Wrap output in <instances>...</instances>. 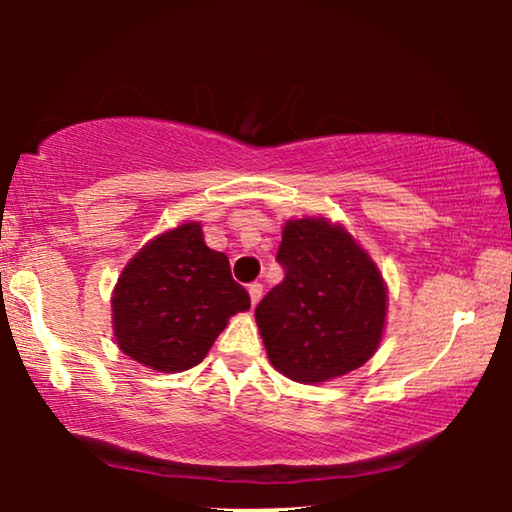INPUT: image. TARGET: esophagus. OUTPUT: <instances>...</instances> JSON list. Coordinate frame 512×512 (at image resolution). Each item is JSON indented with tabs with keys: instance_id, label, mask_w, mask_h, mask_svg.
<instances>
[{
	"instance_id": "34e87169",
	"label": "esophagus",
	"mask_w": 512,
	"mask_h": 512,
	"mask_svg": "<svg viewBox=\"0 0 512 512\" xmlns=\"http://www.w3.org/2000/svg\"><path fill=\"white\" fill-rule=\"evenodd\" d=\"M249 296H251V305H258V300L263 296V284H249Z\"/></svg>"
}]
</instances>
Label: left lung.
<instances>
[{
    "mask_svg": "<svg viewBox=\"0 0 512 512\" xmlns=\"http://www.w3.org/2000/svg\"><path fill=\"white\" fill-rule=\"evenodd\" d=\"M277 261L286 272L256 307L265 352L300 384L335 380L361 368L387 326V284L345 226L326 216L289 219Z\"/></svg>",
    "mask_w": 512,
    "mask_h": 512,
    "instance_id": "left-lung-1",
    "label": "left lung"
}]
</instances>
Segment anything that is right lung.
<instances>
[{
  "label": "right lung",
  "mask_w": 512,
  "mask_h": 512,
  "mask_svg": "<svg viewBox=\"0 0 512 512\" xmlns=\"http://www.w3.org/2000/svg\"><path fill=\"white\" fill-rule=\"evenodd\" d=\"M251 307L228 256L209 249L200 221H184L144 244L111 291L118 349L158 373L205 359L228 319Z\"/></svg>",
  "instance_id": "obj_1"
}]
</instances>
